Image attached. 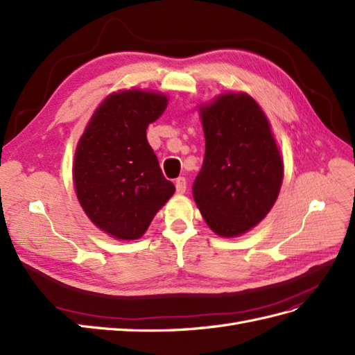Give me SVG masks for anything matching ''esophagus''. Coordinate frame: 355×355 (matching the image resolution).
<instances>
[{"instance_id":"1","label":"esophagus","mask_w":355,"mask_h":355,"mask_svg":"<svg viewBox=\"0 0 355 355\" xmlns=\"http://www.w3.org/2000/svg\"><path fill=\"white\" fill-rule=\"evenodd\" d=\"M175 189H177V193H178V195L186 193V189H187L186 178H183V177L177 178V180H175Z\"/></svg>"}]
</instances>
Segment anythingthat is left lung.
<instances>
[{
  "instance_id": "1",
  "label": "left lung",
  "mask_w": 355,
  "mask_h": 355,
  "mask_svg": "<svg viewBox=\"0 0 355 355\" xmlns=\"http://www.w3.org/2000/svg\"><path fill=\"white\" fill-rule=\"evenodd\" d=\"M198 111L205 156L193 183L195 202L214 234L239 237L264 220L275 205L284 157L267 115L248 93L226 91Z\"/></svg>"
}]
</instances>
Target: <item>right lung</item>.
<instances>
[{"mask_svg":"<svg viewBox=\"0 0 355 355\" xmlns=\"http://www.w3.org/2000/svg\"><path fill=\"white\" fill-rule=\"evenodd\" d=\"M159 91L118 89L91 115L73 159V186L88 219L115 240H138L174 195L147 141L165 112Z\"/></svg>","mask_w":355,"mask_h":355,"instance_id":"obj_1","label":"right lung"}]
</instances>
